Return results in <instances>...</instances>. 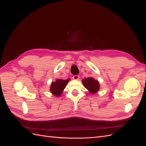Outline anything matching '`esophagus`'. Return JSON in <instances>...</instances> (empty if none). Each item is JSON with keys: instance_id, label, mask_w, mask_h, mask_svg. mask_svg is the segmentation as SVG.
I'll list each match as a JSON object with an SVG mask.
<instances>
[{"instance_id": "1", "label": "esophagus", "mask_w": 146, "mask_h": 146, "mask_svg": "<svg viewBox=\"0 0 146 146\" xmlns=\"http://www.w3.org/2000/svg\"><path fill=\"white\" fill-rule=\"evenodd\" d=\"M79 78H80V77H79V76H78V75H76V76H74L72 77V78L75 80H78Z\"/></svg>"}]
</instances>
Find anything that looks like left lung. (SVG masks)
<instances>
[{
	"label": "left lung",
	"mask_w": 146,
	"mask_h": 146,
	"mask_svg": "<svg viewBox=\"0 0 146 146\" xmlns=\"http://www.w3.org/2000/svg\"><path fill=\"white\" fill-rule=\"evenodd\" d=\"M82 83L85 88L88 90L91 94L97 93L100 90L99 82L98 80H95L92 77L85 78L82 80Z\"/></svg>",
	"instance_id": "obj_1"
}]
</instances>
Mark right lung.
Returning <instances> with one entry per match:
<instances>
[{"mask_svg":"<svg viewBox=\"0 0 146 146\" xmlns=\"http://www.w3.org/2000/svg\"><path fill=\"white\" fill-rule=\"evenodd\" d=\"M69 80V78L66 79V80L58 78L55 82H52L50 87L51 93L55 97H59L61 96Z\"/></svg>","mask_w":146,"mask_h":146,"instance_id":"1","label":"right lung"}]
</instances>
